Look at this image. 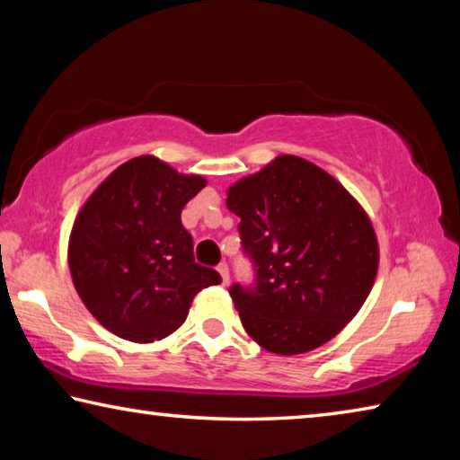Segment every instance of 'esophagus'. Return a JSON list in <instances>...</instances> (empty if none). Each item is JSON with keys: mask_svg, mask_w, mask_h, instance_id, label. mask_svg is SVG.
I'll use <instances>...</instances> for the list:
<instances>
[{"mask_svg": "<svg viewBox=\"0 0 460 460\" xmlns=\"http://www.w3.org/2000/svg\"><path fill=\"white\" fill-rule=\"evenodd\" d=\"M217 271L221 274L223 284H229V266H227V263H219V266H217Z\"/></svg>", "mask_w": 460, "mask_h": 460, "instance_id": "esophagus-1", "label": "esophagus"}]
</instances>
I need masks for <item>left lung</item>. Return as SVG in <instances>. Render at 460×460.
<instances>
[{
    "label": "left lung",
    "instance_id": "left-lung-1",
    "mask_svg": "<svg viewBox=\"0 0 460 460\" xmlns=\"http://www.w3.org/2000/svg\"><path fill=\"white\" fill-rule=\"evenodd\" d=\"M253 282L229 294L258 345L298 355L359 313L377 274V239L351 194L310 162L278 155L229 189Z\"/></svg>",
    "mask_w": 460,
    "mask_h": 460
}]
</instances>
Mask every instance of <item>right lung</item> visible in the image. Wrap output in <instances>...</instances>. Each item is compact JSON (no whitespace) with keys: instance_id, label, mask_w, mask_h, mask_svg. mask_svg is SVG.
<instances>
[{"instance_id":"obj_1","label":"right lung","mask_w":460,"mask_h":460,"mask_svg":"<svg viewBox=\"0 0 460 460\" xmlns=\"http://www.w3.org/2000/svg\"><path fill=\"white\" fill-rule=\"evenodd\" d=\"M154 155L121 164L84 202L68 241V266L84 306L118 337L154 342L186 321L202 288L221 284L194 261L181 213L205 189Z\"/></svg>"}]
</instances>
